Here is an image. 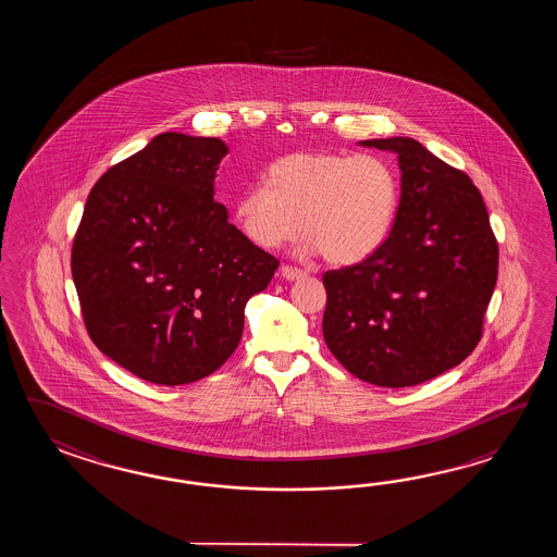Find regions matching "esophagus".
<instances>
[{"mask_svg":"<svg viewBox=\"0 0 557 557\" xmlns=\"http://www.w3.org/2000/svg\"><path fill=\"white\" fill-rule=\"evenodd\" d=\"M281 276H283L284 281H298V278H305L307 273L305 271H300V269H295V267H288V264H284L283 269H281Z\"/></svg>","mask_w":557,"mask_h":557,"instance_id":"1","label":"esophagus"}]
</instances>
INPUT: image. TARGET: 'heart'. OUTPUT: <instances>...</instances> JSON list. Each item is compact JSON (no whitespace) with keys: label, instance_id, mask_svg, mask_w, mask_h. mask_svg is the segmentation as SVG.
I'll list each match as a JSON object with an SVG mask.
<instances>
[{"label":"heart","instance_id":"heart-1","mask_svg":"<svg viewBox=\"0 0 557 557\" xmlns=\"http://www.w3.org/2000/svg\"><path fill=\"white\" fill-rule=\"evenodd\" d=\"M267 184L250 185L235 199L240 233L271 250L302 228V252H322L324 261L338 267L376 255L400 207V177L380 154H284L269 166Z\"/></svg>","mask_w":557,"mask_h":557}]
</instances>
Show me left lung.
Wrapping results in <instances>:
<instances>
[{
  "mask_svg": "<svg viewBox=\"0 0 557 557\" xmlns=\"http://www.w3.org/2000/svg\"><path fill=\"white\" fill-rule=\"evenodd\" d=\"M364 147L398 154L391 237L367 261L322 276V334L356 379L404 388L472 355L497 281V240L472 178L410 137Z\"/></svg>",
  "mask_w": 557,
  "mask_h": 557,
  "instance_id": "1",
  "label": "left lung"
}]
</instances>
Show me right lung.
<instances>
[{"label":"right lung","mask_w":557,"mask_h":557,"mask_svg":"<svg viewBox=\"0 0 557 557\" xmlns=\"http://www.w3.org/2000/svg\"><path fill=\"white\" fill-rule=\"evenodd\" d=\"M216 137L161 133L109 166L85 202L72 274L95 346L139 379L178 386L235 352L245 305L278 261L228 223Z\"/></svg>","instance_id":"1"}]
</instances>
